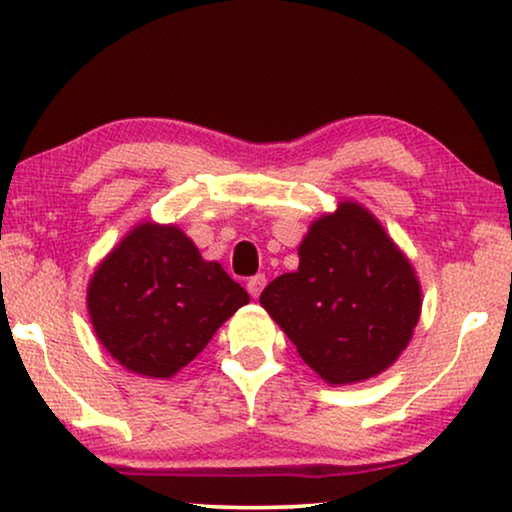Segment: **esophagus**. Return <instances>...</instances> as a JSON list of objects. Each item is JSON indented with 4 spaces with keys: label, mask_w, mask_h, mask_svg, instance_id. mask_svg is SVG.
<instances>
[{
    "label": "esophagus",
    "mask_w": 512,
    "mask_h": 512,
    "mask_svg": "<svg viewBox=\"0 0 512 512\" xmlns=\"http://www.w3.org/2000/svg\"><path fill=\"white\" fill-rule=\"evenodd\" d=\"M263 286H265V275H261V272H258V275L249 277V282H247V291H249L251 296H254V298H258V296H261Z\"/></svg>",
    "instance_id": "34e87169"
}]
</instances>
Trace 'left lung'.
Listing matches in <instances>:
<instances>
[{"label": "left lung", "instance_id": "8db88e82", "mask_svg": "<svg viewBox=\"0 0 512 512\" xmlns=\"http://www.w3.org/2000/svg\"><path fill=\"white\" fill-rule=\"evenodd\" d=\"M300 265L265 286L261 305L328 384L368 380L398 359L417 326L415 270L356 202L321 216Z\"/></svg>", "mask_w": 512, "mask_h": 512}]
</instances>
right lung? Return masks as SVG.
<instances>
[{"label":"right lung","instance_id":"obj_1","mask_svg":"<svg viewBox=\"0 0 512 512\" xmlns=\"http://www.w3.org/2000/svg\"><path fill=\"white\" fill-rule=\"evenodd\" d=\"M249 303L221 263L174 226L144 223L95 270L88 312L97 338L128 370L172 377L212 340L223 321Z\"/></svg>","mask_w":512,"mask_h":512}]
</instances>
